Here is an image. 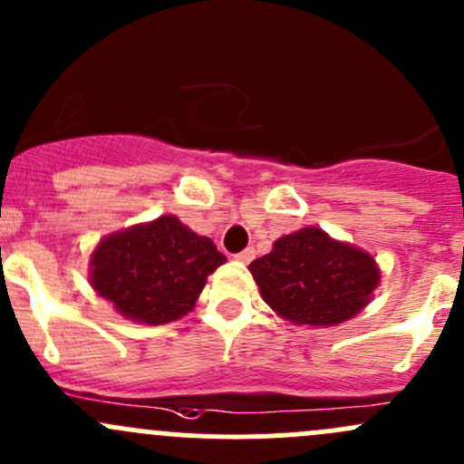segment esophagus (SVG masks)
Wrapping results in <instances>:
<instances>
[{"mask_svg":"<svg viewBox=\"0 0 464 464\" xmlns=\"http://www.w3.org/2000/svg\"><path fill=\"white\" fill-rule=\"evenodd\" d=\"M236 258L240 260V262H251V260L256 258V249H254V246H246V249L240 251V254H237Z\"/></svg>","mask_w":464,"mask_h":464,"instance_id":"esophagus-1","label":"esophagus"}]
</instances>
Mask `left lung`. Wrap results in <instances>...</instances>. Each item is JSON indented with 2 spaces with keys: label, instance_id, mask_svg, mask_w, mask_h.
<instances>
[{
  "label": "left lung",
  "instance_id": "8db88e82",
  "mask_svg": "<svg viewBox=\"0 0 464 464\" xmlns=\"http://www.w3.org/2000/svg\"><path fill=\"white\" fill-rule=\"evenodd\" d=\"M262 301L298 325H336L371 301L379 283L375 260L332 240L321 228H301L274 242L249 265Z\"/></svg>",
  "mask_w": 464,
  "mask_h": 464
}]
</instances>
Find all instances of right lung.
<instances>
[{
	"label": "right lung",
	"mask_w": 464,
	"mask_h": 464,
	"mask_svg": "<svg viewBox=\"0 0 464 464\" xmlns=\"http://www.w3.org/2000/svg\"><path fill=\"white\" fill-rule=\"evenodd\" d=\"M227 256L172 215L114 233L92 256V285L128 319L170 323L195 307Z\"/></svg>",
	"instance_id": "obj_1"
}]
</instances>
